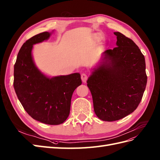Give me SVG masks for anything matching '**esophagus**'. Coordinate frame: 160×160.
Here are the masks:
<instances>
[{"label":"esophagus","mask_w":160,"mask_h":160,"mask_svg":"<svg viewBox=\"0 0 160 160\" xmlns=\"http://www.w3.org/2000/svg\"><path fill=\"white\" fill-rule=\"evenodd\" d=\"M81 79H82V81L83 83L86 82V81L88 79V75L85 73L81 74Z\"/></svg>","instance_id":"esophagus-1"}]
</instances>
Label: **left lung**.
<instances>
[{
	"label": "left lung",
	"mask_w": 160,
	"mask_h": 160,
	"mask_svg": "<svg viewBox=\"0 0 160 160\" xmlns=\"http://www.w3.org/2000/svg\"><path fill=\"white\" fill-rule=\"evenodd\" d=\"M117 47L103 53L87 81L98 118L113 122L134 112L142 100L147 76L145 56L135 42L119 32Z\"/></svg>",
	"instance_id": "left-lung-1"
}]
</instances>
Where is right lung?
<instances>
[{
  "label": "right lung",
  "mask_w": 160,
  "mask_h": 160,
  "mask_svg": "<svg viewBox=\"0 0 160 160\" xmlns=\"http://www.w3.org/2000/svg\"><path fill=\"white\" fill-rule=\"evenodd\" d=\"M49 36L48 32H42L23 44L14 65L13 87L31 118L49 125H59L68 118L73 92L82 81L79 73L50 79L35 67L31 53L32 45Z\"/></svg>",
  "instance_id": "right-lung-1"
}]
</instances>
